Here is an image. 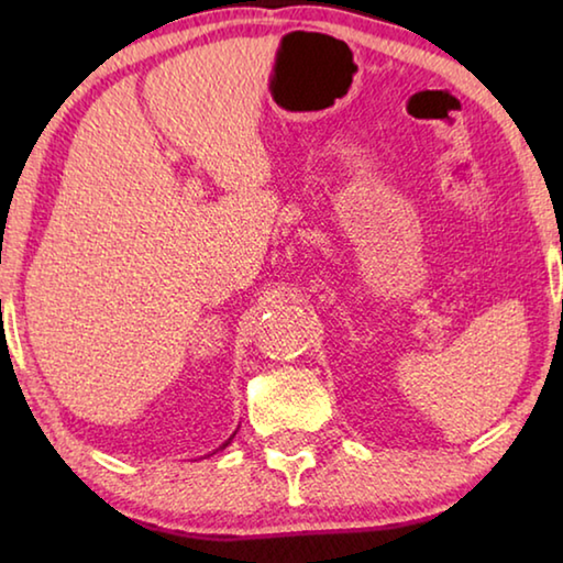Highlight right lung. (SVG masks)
I'll use <instances>...</instances> for the list:
<instances>
[{"instance_id":"right-lung-1","label":"right lung","mask_w":563,"mask_h":563,"mask_svg":"<svg viewBox=\"0 0 563 563\" xmlns=\"http://www.w3.org/2000/svg\"><path fill=\"white\" fill-rule=\"evenodd\" d=\"M225 444H228V442H225ZM225 444H223V446H225Z\"/></svg>"}]
</instances>
